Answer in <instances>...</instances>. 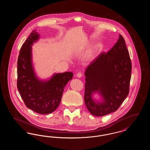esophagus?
<instances>
[{
  "instance_id": "esophagus-1",
  "label": "esophagus",
  "mask_w": 150,
  "mask_h": 150,
  "mask_svg": "<svg viewBox=\"0 0 150 150\" xmlns=\"http://www.w3.org/2000/svg\"><path fill=\"white\" fill-rule=\"evenodd\" d=\"M82 76H83V74H82V72H78V73L76 74V76H77L78 78H81Z\"/></svg>"
}]
</instances>
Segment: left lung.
Instances as JSON below:
<instances>
[{
  "mask_svg": "<svg viewBox=\"0 0 150 150\" xmlns=\"http://www.w3.org/2000/svg\"><path fill=\"white\" fill-rule=\"evenodd\" d=\"M132 62L125 40L119 38L107 53L102 52L85 72L84 102L91 114L102 116L116 111L129 92ZM97 91L104 101L96 103L92 94Z\"/></svg>",
  "mask_w": 150,
  "mask_h": 150,
  "instance_id": "obj_1",
  "label": "left lung"
}]
</instances>
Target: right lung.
I'll list each match as a JSON object with an SVG mask.
<instances>
[{"label": "right lung", "instance_id": "right-lung-1", "mask_svg": "<svg viewBox=\"0 0 150 150\" xmlns=\"http://www.w3.org/2000/svg\"><path fill=\"white\" fill-rule=\"evenodd\" d=\"M39 38L33 30L23 44L17 61V86L26 107L40 114H48L58 107L64 87L73 73L57 74L47 81L36 78L31 64V45Z\"/></svg>", "mask_w": 150, "mask_h": 150}]
</instances>
